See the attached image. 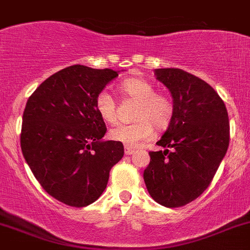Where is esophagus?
I'll list each match as a JSON object with an SVG mask.
<instances>
[{"mask_svg": "<svg viewBox=\"0 0 250 250\" xmlns=\"http://www.w3.org/2000/svg\"><path fill=\"white\" fill-rule=\"evenodd\" d=\"M134 152H135V149L134 148H130V147H125V153L127 154V156H130V154H133Z\"/></svg>", "mask_w": 250, "mask_h": 250, "instance_id": "esophagus-1", "label": "esophagus"}]
</instances>
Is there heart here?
I'll return each instance as SVG.
<instances>
[{
    "mask_svg": "<svg viewBox=\"0 0 250 250\" xmlns=\"http://www.w3.org/2000/svg\"><path fill=\"white\" fill-rule=\"evenodd\" d=\"M128 98L138 101L132 125H118L110 130L111 140L127 147H138L148 140L154 132L167 127L173 115L171 101L167 96L154 92L152 83L141 78H128L118 86ZM96 110L99 117L106 123L116 122V102L107 91H102L96 98Z\"/></svg>",
    "mask_w": 250,
    "mask_h": 250,
    "instance_id": "b5f03b06",
    "label": "heart"
}]
</instances>
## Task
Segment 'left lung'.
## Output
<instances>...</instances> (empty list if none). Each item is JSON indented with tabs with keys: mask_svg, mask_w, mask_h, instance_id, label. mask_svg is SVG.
I'll return each instance as SVG.
<instances>
[{
	"mask_svg": "<svg viewBox=\"0 0 250 250\" xmlns=\"http://www.w3.org/2000/svg\"><path fill=\"white\" fill-rule=\"evenodd\" d=\"M172 97L173 115L149 152L144 180L149 195L165 207L185 206L211 183L229 147V117L218 93L204 80L177 68L154 69Z\"/></svg>",
	"mask_w": 250,
	"mask_h": 250,
	"instance_id": "left-lung-1",
	"label": "left lung"
}]
</instances>
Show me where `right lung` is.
Wrapping results in <instances>:
<instances>
[{"label":"right lung","mask_w":250,"mask_h":250,"mask_svg":"<svg viewBox=\"0 0 250 250\" xmlns=\"http://www.w3.org/2000/svg\"><path fill=\"white\" fill-rule=\"evenodd\" d=\"M118 73L70 65L42 83L26 103L23 158L44 190L68 206L96 201L125 154L121 143L103 140L106 127L96 110L97 96Z\"/></svg>","instance_id":"right-lung-1"}]
</instances>
